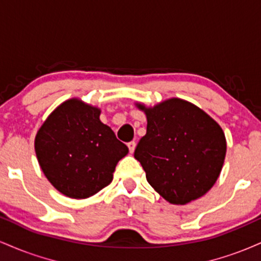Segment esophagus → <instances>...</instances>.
Returning a JSON list of instances; mask_svg holds the SVG:
<instances>
[{
	"mask_svg": "<svg viewBox=\"0 0 261 261\" xmlns=\"http://www.w3.org/2000/svg\"><path fill=\"white\" fill-rule=\"evenodd\" d=\"M127 147H128V151H130V153H133L135 151V147H136V142H135V141H130V142L127 143Z\"/></svg>",
	"mask_w": 261,
	"mask_h": 261,
	"instance_id": "obj_1",
	"label": "esophagus"
}]
</instances>
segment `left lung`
I'll return each mask as SVG.
<instances>
[{
    "mask_svg": "<svg viewBox=\"0 0 261 261\" xmlns=\"http://www.w3.org/2000/svg\"><path fill=\"white\" fill-rule=\"evenodd\" d=\"M147 115V133L135 158L162 197L176 205L199 199L222 169L226 139L222 128L201 109L178 98L153 108L139 104Z\"/></svg>",
    "mask_w": 261,
    "mask_h": 261,
    "instance_id": "obj_1",
    "label": "left lung"
}]
</instances>
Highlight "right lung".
Segmentation results:
<instances>
[{
  "label": "right lung",
  "instance_id": "right-lung-1",
  "mask_svg": "<svg viewBox=\"0 0 261 261\" xmlns=\"http://www.w3.org/2000/svg\"><path fill=\"white\" fill-rule=\"evenodd\" d=\"M99 115L98 108L70 99L50 114L35 137L45 176L72 199H86L109 185L116 163L128 152Z\"/></svg>",
  "mask_w": 261,
  "mask_h": 261
}]
</instances>
